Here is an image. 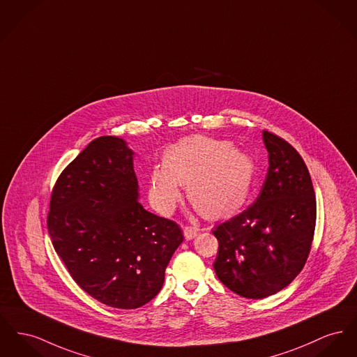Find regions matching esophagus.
Returning <instances> with one entry per match:
<instances>
[{"mask_svg": "<svg viewBox=\"0 0 357 357\" xmlns=\"http://www.w3.org/2000/svg\"><path fill=\"white\" fill-rule=\"evenodd\" d=\"M183 234H185L186 240H192L198 234V229L194 228V227H185L183 228Z\"/></svg>", "mask_w": 357, "mask_h": 357, "instance_id": "obj_1", "label": "esophagus"}]
</instances>
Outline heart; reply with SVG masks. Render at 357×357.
Masks as SVG:
<instances>
[{
  "mask_svg": "<svg viewBox=\"0 0 357 357\" xmlns=\"http://www.w3.org/2000/svg\"><path fill=\"white\" fill-rule=\"evenodd\" d=\"M162 166L148 179L153 208L167 214L186 186L190 204L209 220L227 218L247 202L255 179L251 156L231 142L194 135L169 147L162 155Z\"/></svg>",
  "mask_w": 357,
  "mask_h": 357,
  "instance_id": "b5f03b06",
  "label": "heart"
}]
</instances>
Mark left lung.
<instances>
[{
    "mask_svg": "<svg viewBox=\"0 0 357 357\" xmlns=\"http://www.w3.org/2000/svg\"><path fill=\"white\" fill-rule=\"evenodd\" d=\"M268 172L251 206L213 233L218 279L233 293L261 299L289 286L303 268L314 236V189L303 159L286 140L263 132Z\"/></svg>",
    "mask_w": 357,
    "mask_h": 357,
    "instance_id": "left-lung-1",
    "label": "left lung"
}]
</instances>
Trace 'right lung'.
Masks as SVG:
<instances>
[{
  "mask_svg": "<svg viewBox=\"0 0 357 357\" xmlns=\"http://www.w3.org/2000/svg\"><path fill=\"white\" fill-rule=\"evenodd\" d=\"M47 225L71 278L116 309L153 299L183 241L178 224L140 205L133 151L116 136L93 140L64 168Z\"/></svg>",
  "mask_w": 357,
  "mask_h": 357,
  "instance_id": "obj_1",
  "label": "right lung"
}]
</instances>
